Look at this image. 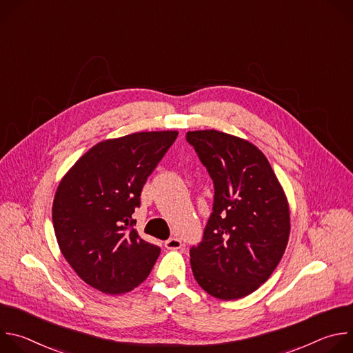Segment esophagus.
Returning <instances> with one entry per match:
<instances>
[{
    "label": "esophagus",
    "instance_id": "obj_1",
    "mask_svg": "<svg viewBox=\"0 0 353 353\" xmlns=\"http://www.w3.org/2000/svg\"><path fill=\"white\" fill-rule=\"evenodd\" d=\"M165 247L168 250H179L181 247V240L177 237H170L169 240L165 241Z\"/></svg>",
    "mask_w": 353,
    "mask_h": 353
}]
</instances>
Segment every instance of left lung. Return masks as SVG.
<instances>
[{
    "label": "left lung",
    "instance_id": "obj_1",
    "mask_svg": "<svg viewBox=\"0 0 353 353\" xmlns=\"http://www.w3.org/2000/svg\"><path fill=\"white\" fill-rule=\"evenodd\" d=\"M214 180V212L190 250L195 281L207 293L236 300L274 272L289 240L285 191L268 159L251 142L216 130L185 135Z\"/></svg>",
    "mask_w": 353,
    "mask_h": 353
}]
</instances>
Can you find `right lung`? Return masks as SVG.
<instances>
[{
	"label": "right lung",
	"mask_w": 353,
	"mask_h": 353,
	"mask_svg": "<svg viewBox=\"0 0 353 353\" xmlns=\"http://www.w3.org/2000/svg\"><path fill=\"white\" fill-rule=\"evenodd\" d=\"M177 131L134 132L92 146L61 179L53 225L64 259L92 288L120 294L142 283L161 248L139 237L132 214Z\"/></svg>",
	"instance_id": "obj_1"
}]
</instances>
